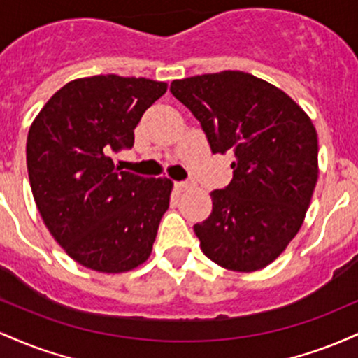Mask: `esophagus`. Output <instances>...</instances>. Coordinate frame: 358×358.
I'll return each mask as SVG.
<instances>
[{"label":"esophagus","mask_w":358,"mask_h":358,"mask_svg":"<svg viewBox=\"0 0 358 358\" xmlns=\"http://www.w3.org/2000/svg\"><path fill=\"white\" fill-rule=\"evenodd\" d=\"M195 187V183L192 182V180H187V182H176L175 183V188L178 192H187V190H190V188H193Z\"/></svg>","instance_id":"esophagus-1"}]
</instances>
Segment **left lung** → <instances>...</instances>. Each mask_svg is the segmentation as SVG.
<instances>
[{
  "instance_id": "1",
  "label": "left lung",
  "mask_w": 358,
  "mask_h": 358,
  "mask_svg": "<svg viewBox=\"0 0 358 358\" xmlns=\"http://www.w3.org/2000/svg\"><path fill=\"white\" fill-rule=\"evenodd\" d=\"M170 92L199 119L212 153H232V180L213 190L212 213L193 225L203 254L250 273L296 236L318 180V138L281 89L239 71L173 80Z\"/></svg>"
}]
</instances>
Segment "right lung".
Returning a JSON list of instances; mask_svg holds the SVG:
<instances>
[{
    "mask_svg": "<svg viewBox=\"0 0 358 358\" xmlns=\"http://www.w3.org/2000/svg\"><path fill=\"white\" fill-rule=\"evenodd\" d=\"M145 77L94 76L65 84L28 131L27 166L40 215L73 261L124 273L150 257L173 183L114 166L134 127L166 92Z\"/></svg>",
    "mask_w": 358,
    "mask_h": 358,
    "instance_id": "add662e5",
    "label": "right lung"
}]
</instances>
